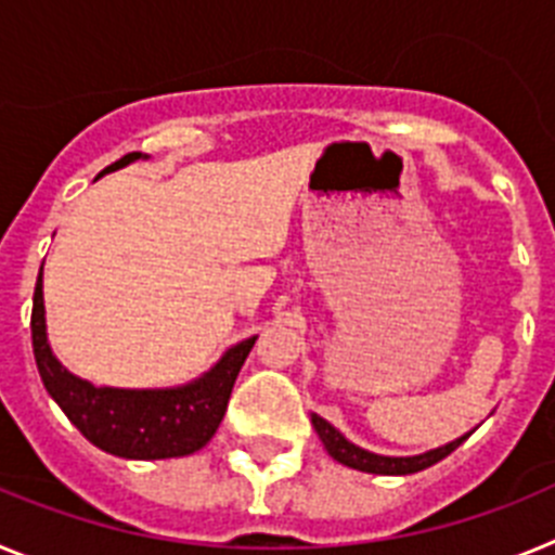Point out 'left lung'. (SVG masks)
<instances>
[{"mask_svg": "<svg viewBox=\"0 0 555 555\" xmlns=\"http://www.w3.org/2000/svg\"><path fill=\"white\" fill-rule=\"evenodd\" d=\"M311 425H313V430L320 434L322 444H325V450L331 453V459H336L338 464H345V467L361 469V473H372V475H411V473H420V469H425V467H434L436 461H442L444 455L453 453V450L459 448V444L469 436V434L461 436V439H455V442L444 444V448L428 450V453H423V455L397 459V455L370 453V450L347 442L345 436L338 434V430L333 428L327 420H322V416H317V414H311Z\"/></svg>", "mask_w": 555, "mask_h": 555, "instance_id": "8db88e82", "label": "left lung"}]
</instances>
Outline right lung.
Masks as SVG:
<instances>
[{"label": "right lung", "mask_w": 555, "mask_h": 555, "mask_svg": "<svg viewBox=\"0 0 555 555\" xmlns=\"http://www.w3.org/2000/svg\"><path fill=\"white\" fill-rule=\"evenodd\" d=\"M141 152H130L105 171L139 160ZM102 171V175H105ZM43 269V267H41ZM33 352L47 386L49 397L63 409L88 442L119 459H178L197 453L217 434L228 411L230 391L242 372L255 338H244L230 347L217 366H210L203 377L175 389H111L94 386L72 375L52 356L47 341V320H43V283L38 274L33 294Z\"/></svg>", "instance_id": "1"}]
</instances>
